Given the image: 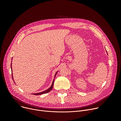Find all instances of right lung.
I'll use <instances>...</instances> for the list:
<instances>
[{
    "mask_svg": "<svg viewBox=\"0 0 121 121\" xmlns=\"http://www.w3.org/2000/svg\"><path fill=\"white\" fill-rule=\"evenodd\" d=\"M11 70H12V67H11ZM11 71H12V70H11ZM57 73V72H56V75H55V77H56V75ZM12 78H13L12 73ZM54 83V80H53V83H52V86H51V87H50V88H49L48 89H47V90H46V91H43V92H40V93H33V95H41V94H43L47 93H48V92H50L52 90V89H53V88Z\"/></svg>",
    "mask_w": 121,
    "mask_h": 121,
    "instance_id": "right-lung-1",
    "label": "right lung"
}]
</instances>
